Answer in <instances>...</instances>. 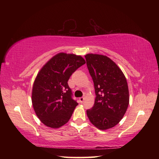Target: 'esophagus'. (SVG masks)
Returning <instances> with one entry per match:
<instances>
[{
  "label": "esophagus",
  "mask_w": 159,
  "mask_h": 159,
  "mask_svg": "<svg viewBox=\"0 0 159 159\" xmlns=\"http://www.w3.org/2000/svg\"><path fill=\"white\" fill-rule=\"evenodd\" d=\"M84 100H85V98H84V97H81V98H79V101H80V102H83V101H84Z\"/></svg>",
  "instance_id": "34e87169"
}]
</instances>
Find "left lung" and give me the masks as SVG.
Segmentation results:
<instances>
[{"label": "left lung", "instance_id": "8db88e82", "mask_svg": "<svg viewBox=\"0 0 159 159\" xmlns=\"http://www.w3.org/2000/svg\"><path fill=\"white\" fill-rule=\"evenodd\" d=\"M85 57L96 95L93 107L87 111V117L98 129H109L122 119L129 104L126 79L106 55L89 53Z\"/></svg>", "mask_w": 159, "mask_h": 159}]
</instances>
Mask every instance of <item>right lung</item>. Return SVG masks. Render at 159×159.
<instances>
[{
	"instance_id": "1",
	"label": "right lung",
	"mask_w": 159,
	"mask_h": 159,
	"mask_svg": "<svg viewBox=\"0 0 159 159\" xmlns=\"http://www.w3.org/2000/svg\"><path fill=\"white\" fill-rule=\"evenodd\" d=\"M85 63L80 55L59 52L43 66L34 80L31 100L36 116L45 126L59 128L70 119L78 103L67 81Z\"/></svg>"
}]
</instances>
